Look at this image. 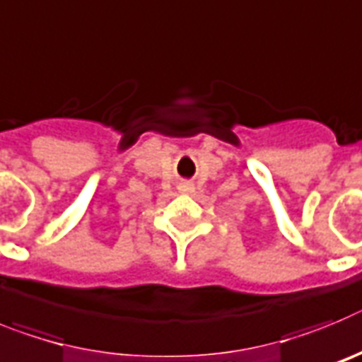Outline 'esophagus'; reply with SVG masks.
Here are the masks:
<instances>
[{"label": "esophagus", "instance_id": "34e87169", "mask_svg": "<svg viewBox=\"0 0 362 362\" xmlns=\"http://www.w3.org/2000/svg\"><path fill=\"white\" fill-rule=\"evenodd\" d=\"M178 191H180V193H184V194H189V193H193L194 187L191 184H180V185H178Z\"/></svg>", "mask_w": 362, "mask_h": 362}]
</instances>
